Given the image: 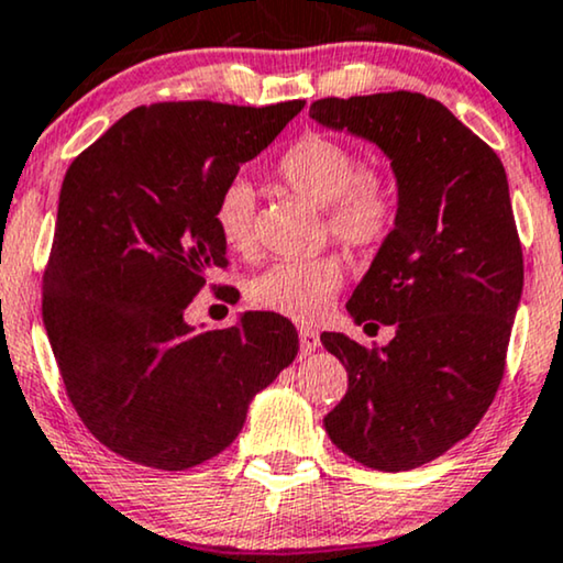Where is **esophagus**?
Listing matches in <instances>:
<instances>
[{
  "mask_svg": "<svg viewBox=\"0 0 563 563\" xmlns=\"http://www.w3.org/2000/svg\"><path fill=\"white\" fill-rule=\"evenodd\" d=\"M320 346V335L316 328H299V349H302V354H312L316 349Z\"/></svg>",
  "mask_w": 563,
  "mask_h": 563,
  "instance_id": "34e87169",
  "label": "esophagus"
}]
</instances>
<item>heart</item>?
I'll return each instance as SVG.
<instances>
[{
	"instance_id": "b5f03b06",
	"label": "heart",
	"mask_w": 563,
	"mask_h": 563,
	"mask_svg": "<svg viewBox=\"0 0 563 563\" xmlns=\"http://www.w3.org/2000/svg\"><path fill=\"white\" fill-rule=\"evenodd\" d=\"M274 175L279 184L325 211V228L349 253H369L390 235L396 219V196L383 175L362 170L356 150L341 139L308 131L297 136ZM214 228L222 243L238 255L255 251V191L245 180H232L219 191ZM344 272L339 261L318 255L305 261H279L247 284L253 308L276 312L297 323L320 318Z\"/></svg>"
}]
</instances>
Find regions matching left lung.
<instances>
[{"label": "left lung", "mask_w": 563, "mask_h": 563, "mask_svg": "<svg viewBox=\"0 0 563 563\" xmlns=\"http://www.w3.org/2000/svg\"><path fill=\"white\" fill-rule=\"evenodd\" d=\"M310 119L375 142L398 180L396 228L346 310L388 346L320 341L349 372L331 442L375 471H411L465 440L505 377L522 245L496 152L421 92L323 98Z\"/></svg>", "instance_id": "obj_1"}]
</instances>
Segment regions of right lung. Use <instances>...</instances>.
<instances>
[{
    "label": "right lung",
    "instance_id": "1",
    "mask_svg": "<svg viewBox=\"0 0 563 563\" xmlns=\"http://www.w3.org/2000/svg\"><path fill=\"white\" fill-rule=\"evenodd\" d=\"M302 108L142 106L64 175L43 325L77 416L115 455L157 471L219 455L297 356L295 325L276 312L222 331H194L184 312L228 268L219 191Z\"/></svg>",
    "mask_w": 563,
    "mask_h": 563
}]
</instances>
